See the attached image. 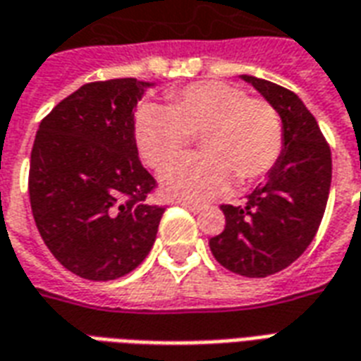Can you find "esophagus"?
Listing matches in <instances>:
<instances>
[{"label":"esophagus","instance_id":"34e87169","mask_svg":"<svg viewBox=\"0 0 361 361\" xmlns=\"http://www.w3.org/2000/svg\"><path fill=\"white\" fill-rule=\"evenodd\" d=\"M178 203H180L183 209H188V211L191 212L203 211V204H199V203H191V201H178Z\"/></svg>","mask_w":361,"mask_h":361}]
</instances>
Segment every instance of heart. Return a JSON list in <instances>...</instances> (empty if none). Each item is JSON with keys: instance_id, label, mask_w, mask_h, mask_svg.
<instances>
[{"instance_id": "1", "label": "heart", "mask_w": 361, "mask_h": 361, "mask_svg": "<svg viewBox=\"0 0 361 361\" xmlns=\"http://www.w3.org/2000/svg\"><path fill=\"white\" fill-rule=\"evenodd\" d=\"M135 145L145 164L166 170L199 135L203 154L188 158L162 176L168 195L212 199L222 195L232 178L250 185L276 164L282 152L279 111L240 87L220 81L188 85L166 106L147 102L135 116Z\"/></svg>"}]
</instances>
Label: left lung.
<instances>
[{
  "instance_id": "left-lung-1",
  "label": "left lung",
  "mask_w": 361,
  "mask_h": 361,
  "mask_svg": "<svg viewBox=\"0 0 361 361\" xmlns=\"http://www.w3.org/2000/svg\"><path fill=\"white\" fill-rule=\"evenodd\" d=\"M282 119V152L265 183L242 207L222 204L226 226L211 238L214 259L228 271L263 279L307 250L325 214L333 162L317 121L292 90L242 75Z\"/></svg>"
}]
</instances>
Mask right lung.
Instances as JSON below:
<instances>
[{
  "mask_svg": "<svg viewBox=\"0 0 361 361\" xmlns=\"http://www.w3.org/2000/svg\"><path fill=\"white\" fill-rule=\"evenodd\" d=\"M154 82L82 85L38 127L28 172L36 228L51 255L87 280H116L141 265L164 207L135 145V108Z\"/></svg>",
  "mask_w": 361,
  "mask_h": 361,
  "instance_id": "right-lung-1",
  "label": "right lung"
}]
</instances>
